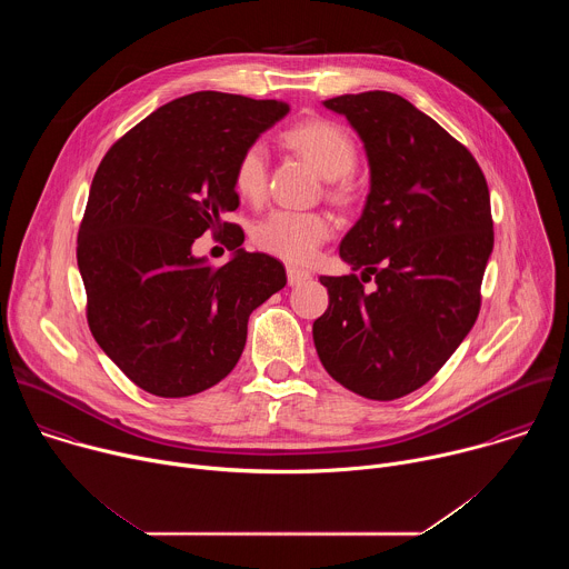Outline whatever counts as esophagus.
<instances>
[{"mask_svg": "<svg viewBox=\"0 0 569 569\" xmlns=\"http://www.w3.org/2000/svg\"><path fill=\"white\" fill-rule=\"evenodd\" d=\"M286 272H288V283L290 286H301L310 279V272L303 270V268H297V266H288Z\"/></svg>", "mask_w": 569, "mask_h": 569, "instance_id": "1", "label": "esophagus"}]
</instances>
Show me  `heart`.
Listing matches in <instances>:
<instances>
[{
	"instance_id": "b5f03b06",
	"label": "heart",
	"mask_w": 569,
	"mask_h": 569,
	"mask_svg": "<svg viewBox=\"0 0 569 569\" xmlns=\"http://www.w3.org/2000/svg\"><path fill=\"white\" fill-rule=\"evenodd\" d=\"M286 143L303 154L310 164L327 178L340 180L351 173L356 164V143L345 128L327 119H310L292 126L283 134ZM268 150L261 141L250 143L233 164L231 182L240 198L259 202L266 193ZM349 184L342 180L340 193H347ZM333 233V218L319 211H292L274 209L254 227V242L272 257L290 263H308L317 250Z\"/></svg>"
}]
</instances>
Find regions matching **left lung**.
Instances as JSON below:
<instances>
[{"label":"left lung","mask_w":569,"mask_h":569,"mask_svg":"<svg viewBox=\"0 0 569 569\" xmlns=\"http://www.w3.org/2000/svg\"><path fill=\"white\" fill-rule=\"evenodd\" d=\"M365 143L369 196L340 257L362 279L319 277L329 308L312 323L317 356L340 385L393 400L423 387L479 315L493 252L486 178L455 137L391 92L323 101ZM373 276L369 293L361 281Z\"/></svg>","instance_id":"8db88e82"}]
</instances>
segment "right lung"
Here are the masks:
<instances>
[{
	"label": "right lung",
	"instance_id": "obj_1",
	"mask_svg": "<svg viewBox=\"0 0 569 569\" xmlns=\"http://www.w3.org/2000/svg\"><path fill=\"white\" fill-rule=\"evenodd\" d=\"M288 103L196 92L154 110L103 157L78 231L88 323L106 356L143 391L184 398L238 362L254 308L286 286L283 266L246 252L227 211L238 154L288 114ZM207 228L234 257H192Z\"/></svg>",
	"mask_w": 569,
	"mask_h": 569
}]
</instances>
